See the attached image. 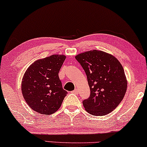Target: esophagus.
<instances>
[{"instance_id": "34e87169", "label": "esophagus", "mask_w": 147, "mask_h": 147, "mask_svg": "<svg viewBox=\"0 0 147 147\" xmlns=\"http://www.w3.org/2000/svg\"><path fill=\"white\" fill-rule=\"evenodd\" d=\"M78 92H79V91H78V88H76L75 90L72 91L71 92L72 93H74V94H78Z\"/></svg>"}]
</instances>
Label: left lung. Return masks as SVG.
Returning a JSON list of instances; mask_svg holds the SVG:
<instances>
[{"label": "left lung", "instance_id": "1", "mask_svg": "<svg viewBox=\"0 0 147 147\" xmlns=\"http://www.w3.org/2000/svg\"><path fill=\"white\" fill-rule=\"evenodd\" d=\"M86 74L90 90L84 100L86 111L102 116L113 111L123 100L127 90V80L120 62L113 55L98 50L76 56Z\"/></svg>", "mask_w": 147, "mask_h": 147}]
</instances>
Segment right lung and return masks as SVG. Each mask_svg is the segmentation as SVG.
Wrapping results in <instances>:
<instances>
[{"label": "right lung", "mask_w": 147, "mask_h": 147, "mask_svg": "<svg viewBox=\"0 0 147 147\" xmlns=\"http://www.w3.org/2000/svg\"><path fill=\"white\" fill-rule=\"evenodd\" d=\"M65 58L63 55H53L36 61L25 72L22 94L34 111L51 115L60 108L67 93L58 75Z\"/></svg>", "instance_id": "obj_1"}]
</instances>
